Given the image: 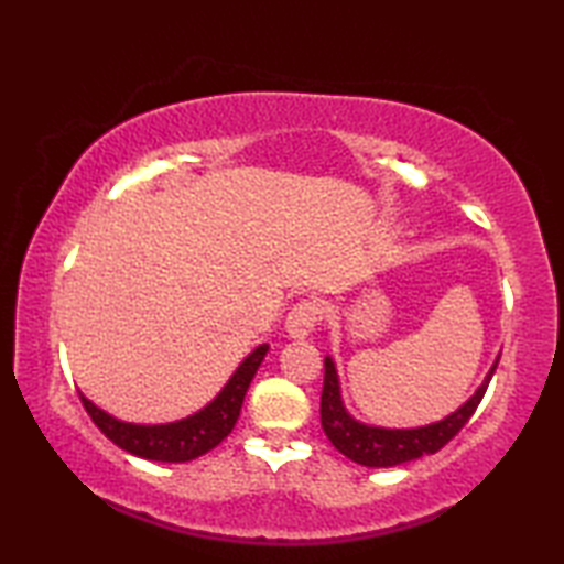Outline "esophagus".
<instances>
[{"mask_svg":"<svg viewBox=\"0 0 564 564\" xmlns=\"http://www.w3.org/2000/svg\"><path fill=\"white\" fill-rule=\"evenodd\" d=\"M319 325V305L315 301H301L291 307L289 317H285V332L293 339H305L307 334Z\"/></svg>","mask_w":564,"mask_h":564,"instance_id":"obj_1","label":"esophagus"}]
</instances>
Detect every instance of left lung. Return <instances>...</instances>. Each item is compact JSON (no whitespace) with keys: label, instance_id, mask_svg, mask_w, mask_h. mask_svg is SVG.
Wrapping results in <instances>:
<instances>
[{"label":"left lung","instance_id":"1","mask_svg":"<svg viewBox=\"0 0 564 564\" xmlns=\"http://www.w3.org/2000/svg\"><path fill=\"white\" fill-rule=\"evenodd\" d=\"M497 364L499 358L495 361L492 370H489V376L485 378L480 390H477L458 412L443 419V422L429 424L422 429H376L358 424L346 414L339 398L337 370H334L332 358H325V386H322L319 398L322 429H325L332 446L358 465L390 467L406 460H416L422 458V455L441 451L467 424V419L475 414L477 404L485 398L489 380H492L497 370Z\"/></svg>","mask_w":564,"mask_h":564}]
</instances>
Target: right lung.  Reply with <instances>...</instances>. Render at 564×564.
I'll list each match as a JSON object with an SVG mask.
<instances>
[{
	"label": "right lung",
	"mask_w": 564,
	"mask_h": 564,
	"mask_svg": "<svg viewBox=\"0 0 564 564\" xmlns=\"http://www.w3.org/2000/svg\"><path fill=\"white\" fill-rule=\"evenodd\" d=\"M267 351H269L267 344L251 351L245 358V364L235 370L230 382H227L223 392L206 406V410H200L198 414L176 424H162V426L123 424L106 412L97 410V406L84 398V394H79V400L84 404V410H87V414L91 416V422L97 424L101 429V434L106 438H111L118 448L140 455V458H148V460L186 463V460L198 458L203 453L213 451L235 429L249 382L254 378L257 368L261 366Z\"/></svg>",
	"instance_id": "right-lung-1"
}]
</instances>
